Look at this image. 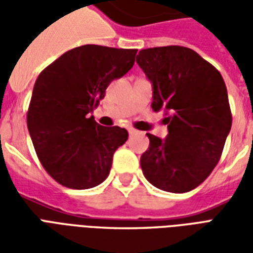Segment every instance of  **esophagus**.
<instances>
[{"label":"esophagus","mask_w":253,"mask_h":253,"mask_svg":"<svg viewBox=\"0 0 253 253\" xmlns=\"http://www.w3.org/2000/svg\"><path fill=\"white\" fill-rule=\"evenodd\" d=\"M128 134H130V135H134V134H138V131L135 130V128L130 127V128H128Z\"/></svg>","instance_id":"obj_1"}]
</instances>
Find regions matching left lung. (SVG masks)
I'll return each instance as SVG.
<instances>
[{"label":"left lung","mask_w":253,"mask_h":253,"mask_svg":"<svg viewBox=\"0 0 253 253\" xmlns=\"http://www.w3.org/2000/svg\"><path fill=\"white\" fill-rule=\"evenodd\" d=\"M137 63L153 84L152 108L168 116L165 139L146 134L143 175L160 190L188 192L221 159L232 127L226 85L221 73L188 47L141 50Z\"/></svg>","instance_id":"left-lung-1"}]
</instances>
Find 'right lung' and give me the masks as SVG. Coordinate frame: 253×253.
<instances>
[{
  "mask_svg": "<svg viewBox=\"0 0 253 253\" xmlns=\"http://www.w3.org/2000/svg\"><path fill=\"white\" fill-rule=\"evenodd\" d=\"M137 50L85 44L69 50L36 80L27 126L38 159L59 184L86 190L108 177L126 128L100 126L92 114L111 81L134 65Z\"/></svg>",
  "mask_w": 253,
  "mask_h": 253,
  "instance_id": "1",
  "label": "right lung"
}]
</instances>
